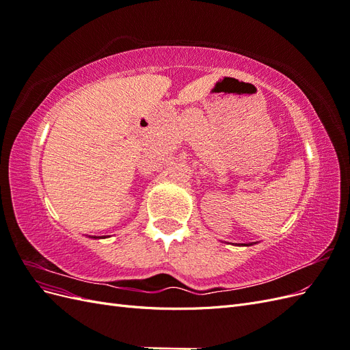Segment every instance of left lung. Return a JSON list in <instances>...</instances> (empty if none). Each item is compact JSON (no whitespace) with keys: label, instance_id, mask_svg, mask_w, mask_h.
Returning <instances> with one entry per match:
<instances>
[{"label":"left lung","instance_id":"obj_1","mask_svg":"<svg viewBox=\"0 0 350 350\" xmlns=\"http://www.w3.org/2000/svg\"><path fill=\"white\" fill-rule=\"evenodd\" d=\"M254 243H256V242H251V243H241V245H243V247H248V245H254Z\"/></svg>","mask_w":350,"mask_h":350}]
</instances>
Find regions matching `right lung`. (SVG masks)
Wrapping results in <instances>:
<instances>
[{
    "mask_svg": "<svg viewBox=\"0 0 350 350\" xmlns=\"http://www.w3.org/2000/svg\"><path fill=\"white\" fill-rule=\"evenodd\" d=\"M90 238H94V239H99V238H102V237H90ZM105 238V237H103Z\"/></svg>",
    "mask_w": 350,
    "mask_h": 350,
    "instance_id": "obj_1",
    "label": "right lung"
}]
</instances>
